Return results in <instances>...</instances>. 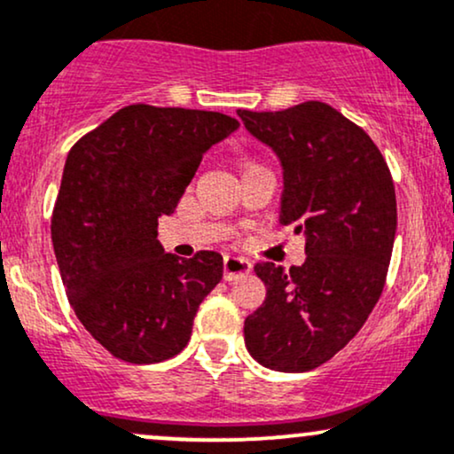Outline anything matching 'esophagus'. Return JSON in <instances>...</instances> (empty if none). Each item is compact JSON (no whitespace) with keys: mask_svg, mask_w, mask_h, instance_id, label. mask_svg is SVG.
<instances>
[{"mask_svg":"<svg viewBox=\"0 0 454 454\" xmlns=\"http://www.w3.org/2000/svg\"><path fill=\"white\" fill-rule=\"evenodd\" d=\"M252 273V262L243 256H226L223 258V279L232 281L241 275Z\"/></svg>","mask_w":454,"mask_h":454,"instance_id":"esophagus-1","label":"esophagus"}]
</instances>
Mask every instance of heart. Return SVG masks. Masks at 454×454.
I'll use <instances>...</instances> for the list:
<instances>
[{"label":"heart","mask_w":454,"mask_h":454,"mask_svg":"<svg viewBox=\"0 0 454 454\" xmlns=\"http://www.w3.org/2000/svg\"><path fill=\"white\" fill-rule=\"evenodd\" d=\"M249 166H252V164H249ZM245 168H247V166H245Z\"/></svg>","instance_id":"obj_1"}]
</instances>
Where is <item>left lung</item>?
Here are the masks:
<instances>
[{
    "label": "left lung",
    "mask_w": 454,
    "mask_h": 454,
    "mask_svg": "<svg viewBox=\"0 0 454 454\" xmlns=\"http://www.w3.org/2000/svg\"><path fill=\"white\" fill-rule=\"evenodd\" d=\"M245 128L284 166L281 226L305 237V262H258L267 299L245 317V346L264 367H320L361 331L387 281L397 200L387 160L363 128L325 102L239 108Z\"/></svg>",
    "instance_id": "8db88e82"
}]
</instances>
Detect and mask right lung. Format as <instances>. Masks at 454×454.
I'll return each instance as SVG.
<instances>
[{"label": "right lung", "instance_id": "obj_1", "mask_svg": "<svg viewBox=\"0 0 454 454\" xmlns=\"http://www.w3.org/2000/svg\"><path fill=\"white\" fill-rule=\"evenodd\" d=\"M239 128L234 117L132 104L67 153L51 237L67 301L114 358L151 364L187 346L198 305L220 284L222 256L166 254L170 215L202 155Z\"/></svg>", "mask_w": 454, "mask_h": 454}]
</instances>
